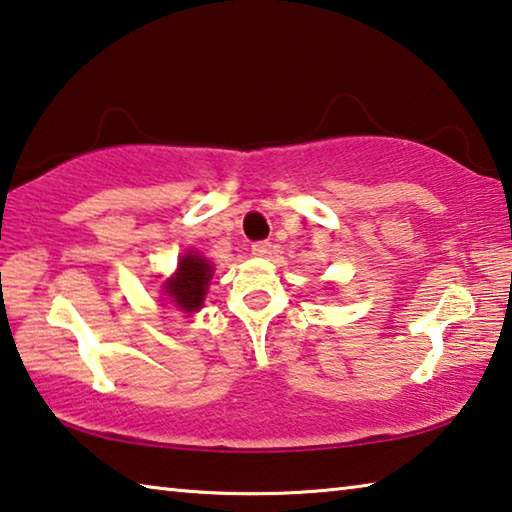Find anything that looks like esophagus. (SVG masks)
I'll return each instance as SVG.
<instances>
[{
	"label": "esophagus",
	"mask_w": 512,
	"mask_h": 512,
	"mask_svg": "<svg viewBox=\"0 0 512 512\" xmlns=\"http://www.w3.org/2000/svg\"><path fill=\"white\" fill-rule=\"evenodd\" d=\"M250 250H253V255L257 257H266L271 253V241H255V244L250 246Z\"/></svg>",
	"instance_id": "esophagus-1"
}]
</instances>
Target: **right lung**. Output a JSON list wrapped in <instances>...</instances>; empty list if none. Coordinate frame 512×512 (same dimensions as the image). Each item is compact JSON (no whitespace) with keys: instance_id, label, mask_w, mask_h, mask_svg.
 Returning <instances> with one entry per match:
<instances>
[{"instance_id":"1","label":"right lung","mask_w":512,"mask_h":512,"mask_svg":"<svg viewBox=\"0 0 512 512\" xmlns=\"http://www.w3.org/2000/svg\"><path fill=\"white\" fill-rule=\"evenodd\" d=\"M210 277H212L210 262L196 253H187L178 262V271L167 282V287H164L167 291L164 293H167L169 300L178 309L192 314V311L201 309L203 305Z\"/></svg>"}]
</instances>
